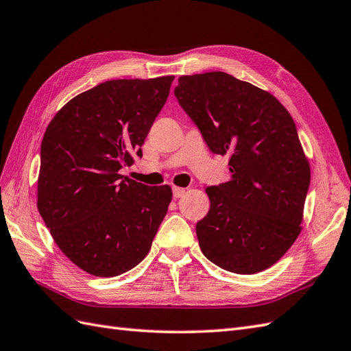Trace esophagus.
I'll return each mask as SVG.
<instances>
[{"label": "esophagus", "instance_id": "esophagus-1", "mask_svg": "<svg viewBox=\"0 0 351 351\" xmlns=\"http://www.w3.org/2000/svg\"><path fill=\"white\" fill-rule=\"evenodd\" d=\"M173 199H179V197H182L185 194V188H179V186H173Z\"/></svg>", "mask_w": 351, "mask_h": 351}]
</instances>
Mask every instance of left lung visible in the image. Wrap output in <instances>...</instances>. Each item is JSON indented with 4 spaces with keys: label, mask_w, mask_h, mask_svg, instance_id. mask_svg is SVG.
<instances>
[{
    "label": "left lung",
    "mask_w": 351,
    "mask_h": 351,
    "mask_svg": "<svg viewBox=\"0 0 351 351\" xmlns=\"http://www.w3.org/2000/svg\"><path fill=\"white\" fill-rule=\"evenodd\" d=\"M175 96L231 179L206 188L197 222L203 255L237 274L276 264L300 236L310 165L286 108L265 90L215 71L178 80Z\"/></svg>",
    "instance_id": "left-lung-1"
}]
</instances>
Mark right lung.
Returning a JSON list of instances; mask_svg holds the SVG:
<instances>
[{
	"label": "right lung",
	"mask_w": 351,
	"mask_h": 351,
	"mask_svg": "<svg viewBox=\"0 0 351 351\" xmlns=\"http://www.w3.org/2000/svg\"><path fill=\"white\" fill-rule=\"evenodd\" d=\"M173 75L111 80L53 117L41 142L37 208L69 261L97 277L136 267L149 252L172 190L120 175L165 106Z\"/></svg>",
	"instance_id": "1"
}]
</instances>
